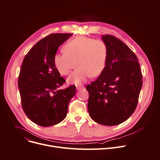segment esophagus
<instances>
[{
	"instance_id": "1",
	"label": "esophagus",
	"mask_w": 160,
	"mask_h": 160,
	"mask_svg": "<svg viewBox=\"0 0 160 160\" xmlns=\"http://www.w3.org/2000/svg\"><path fill=\"white\" fill-rule=\"evenodd\" d=\"M76 88H77V91H80L82 89H83V86H82V85H77Z\"/></svg>"
}]
</instances>
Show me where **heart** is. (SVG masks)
I'll list each match as a JSON object with an SVG mask.
<instances>
[{"mask_svg": "<svg viewBox=\"0 0 160 160\" xmlns=\"http://www.w3.org/2000/svg\"><path fill=\"white\" fill-rule=\"evenodd\" d=\"M63 50L64 53H56L53 57L55 67L60 74L67 75L72 61L77 60L78 69L68 77L67 81L69 84L82 85L90 75L92 77L99 75L106 66L108 47L103 40L78 36L68 42Z\"/></svg>", "mask_w": 160, "mask_h": 160, "instance_id": "heart-1", "label": "heart"}]
</instances>
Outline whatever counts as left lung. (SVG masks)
I'll list each match as a JSON object with an SVG mask.
<instances>
[{"instance_id":"8db88e82","label":"left lung","mask_w":160,"mask_h":160,"mask_svg":"<svg viewBox=\"0 0 160 160\" xmlns=\"http://www.w3.org/2000/svg\"><path fill=\"white\" fill-rule=\"evenodd\" d=\"M108 47L106 66L87 86L91 118L105 126L118 125L135 112L142 86L138 60L126 45L113 36L103 35Z\"/></svg>"}]
</instances>
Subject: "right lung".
Returning a JSON list of instances; mask_svg holds the SVG:
<instances>
[{
    "mask_svg": "<svg viewBox=\"0 0 160 160\" xmlns=\"http://www.w3.org/2000/svg\"><path fill=\"white\" fill-rule=\"evenodd\" d=\"M72 34H52L38 41L25 55L18 77L23 110L31 121L48 127L62 121L76 87L59 89L66 82L55 67L53 57Z\"/></svg>",
    "mask_w": 160,
    "mask_h": 160,
    "instance_id": "right-lung-1",
    "label": "right lung"
}]
</instances>
